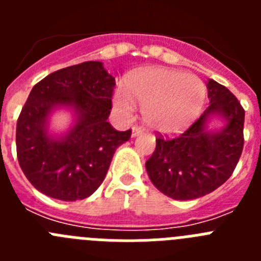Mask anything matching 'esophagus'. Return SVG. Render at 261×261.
<instances>
[{"mask_svg":"<svg viewBox=\"0 0 261 261\" xmlns=\"http://www.w3.org/2000/svg\"><path fill=\"white\" fill-rule=\"evenodd\" d=\"M142 128H140V126H133L132 128V137H137V136L142 135Z\"/></svg>","mask_w":261,"mask_h":261,"instance_id":"esophagus-1","label":"esophagus"}]
</instances>
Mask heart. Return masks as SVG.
<instances>
[{
	"label": "heart",
	"instance_id": "obj_1",
	"mask_svg": "<svg viewBox=\"0 0 261 261\" xmlns=\"http://www.w3.org/2000/svg\"><path fill=\"white\" fill-rule=\"evenodd\" d=\"M206 89L200 78L167 68L136 71L125 81V91L114 95L115 110L130 116L135 105L142 107L145 123L153 130L174 135L190 126L200 115Z\"/></svg>",
	"mask_w": 261,
	"mask_h": 261
}]
</instances>
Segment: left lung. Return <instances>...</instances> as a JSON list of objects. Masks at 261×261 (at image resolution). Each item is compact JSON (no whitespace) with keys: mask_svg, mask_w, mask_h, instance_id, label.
<instances>
[{"mask_svg":"<svg viewBox=\"0 0 261 261\" xmlns=\"http://www.w3.org/2000/svg\"><path fill=\"white\" fill-rule=\"evenodd\" d=\"M209 107L199 120L175 138H156V146L146 161L151 183L174 200H193L213 192L234 171L243 150L244 110L229 89L209 80ZM213 116L225 125L209 131Z\"/></svg>","mask_w":261,"mask_h":261,"instance_id":"8db88e82","label":"left lung"}]
</instances>
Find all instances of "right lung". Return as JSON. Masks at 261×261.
Returning <instances> with one entry per match:
<instances>
[{"mask_svg": "<svg viewBox=\"0 0 261 261\" xmlns=\"http://www.w3.org/2000/svg\"><path fill=\"white\" fill-rule=\"evenodd\" d=\"M115 78L100 61L53 71L32 87L17 123V155L23 174L41 193L62 201L93 195L105 180L115 150L130 138L107 121ZM57 108L73 111L62 136L47 130Z\"/></svg>", "mask_w": 261, "mask_h": 261, "instance_id": "right-lung-1", "label": "right lung"}]
</instances>
